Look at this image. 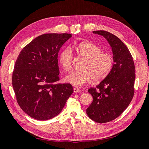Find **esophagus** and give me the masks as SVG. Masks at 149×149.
I'll return each instance as SVG.
<instances>
[{
    "label": "esophagus",
    "mask_w": 149,
    "mask_h": 149,
    "mask_svg": "<svg viewBox=\"0 0 149 149\" xmlns=\"http://www.w3.org/2000/svg\"><path fill=\"white\" fill-rule=\"evenodd\" d=\"M73 91H74V93H78V92H79L80 89H79L78 88L74 87V88H73Z\"/></svg>",
    "instance_id": "esophagus-1"
}]
</instances>
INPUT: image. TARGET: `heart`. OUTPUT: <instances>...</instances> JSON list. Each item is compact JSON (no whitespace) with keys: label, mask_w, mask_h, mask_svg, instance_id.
I'll return each mask as SVG.
<instances>
[{"label":"heart","mask_w":149,"mask_h":149,"mask_svg":"<svg viewBox=\"0 0 149 149\" xmlns=\"http://www.w3.org/2000/svg\"><path fill=\"white\" fill-rule=\"evenodd\" d=\"M74 49L85 59L82 70L71 73L66 81L76 86H81L91 80L100 82L111 73L114 65V57L109 52H103L101 47L90 42L80 43ZM73 53L70 47L63 49L58 56V62L65 70H71Z\"/></svg>","instance_id":"1"}]
</instances>
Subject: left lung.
I'll list each match as a JSON object with an SVG mask.
<instances>
[{"label": "left lung", "instance_id": "left-lung-1", "mask_svg": "<svg viewBox=\"0 0 149 149\" xmlns=\"http://www.w3.org/2000/svg\"><path fill=\"white\" fill-rule=\"evenodd\" d=\"M93 32L106 38L114 57V65L109 76L95 88L88 90L93 100L87 108V115L93 120L102 124L118 118L131 102L136 68L129 49L118 37L104 30Z\"/></svg>", "mask_w": 149, "mask_h": 149}]
</instances>
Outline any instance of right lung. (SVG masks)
Returning a JSON list of instances; mask_svg holds the SVG:
<instances>
[{"mask_svg": "<svg viewBox=\"0 0 149 149\" xmlns=\"http://www.w3.org/2000/svg\"><path fill=\"white\" fill-rule=\"evenodd\" d=\"M70 33H46L22 49L12 73V86L21 109L31 118L47 120L63 109L73 92L70 83L60 84L58 55Z\"/></svg>", "mask_w": 149, "mask_h": 149, "instance_id": "add662e5", "label": "right lung"}]
</instances>
